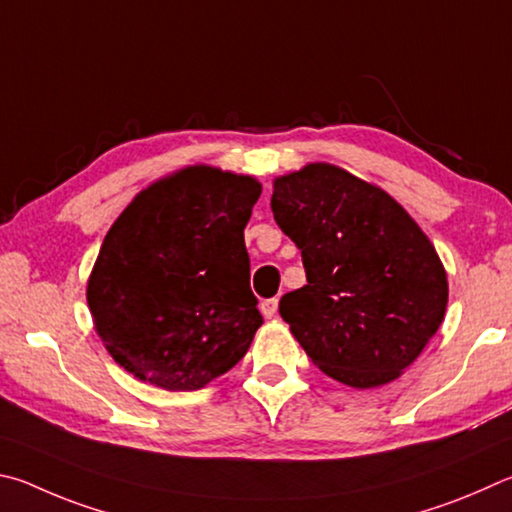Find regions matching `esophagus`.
Masks as SVG:
<instances>
[{
    "label": "esophagus",
    "instance_id": "1",
    "mask_svg": "<svg viewBox=\"0 0 512 512\" xmlns=\"http://www.w3.org/2000/svg\"><path fill=\"white\" fill-rule=\"evenodd\" d=\"M276 310H279V299H265L261 303V312H263V317H267V319H272L276 315Z\"/></svg>",
    "mask_w": 512,
    "mask_h": 512
}]
</instances>
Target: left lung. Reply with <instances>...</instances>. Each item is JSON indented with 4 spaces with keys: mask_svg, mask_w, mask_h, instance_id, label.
<instances>
[{
    "mask_svg": "<svg viewBox=\"0 0 512 512\" xmlns=\"http://www.w3.org/2000/svg\"><path fill=\"white\" fill-rule=\"evenodd\" d=\"M272 211L306 267L308 283L279 303L303 351L348 387L396 380L445 317L432 242L382 188L328 164L276 179Z\"/></svg>",
    "mask_w": 512,
    "mask_h": 512,
    "instance_id": "obj_1",
    "label": "left lung"
}]
</instances>
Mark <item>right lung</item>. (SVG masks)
Returning <instances> with one entry per match:
<instances>
[{
  "mask_svg": "<svg viewBox=\"0 0 512 512\" xmlns=\"http://www.w3.org/2000/svg\"><path fill=\"white\" fill-rule=\"evenodd\" d=\"M258 197L254 177L191 166L141 191L107 231L87 303L134 378L195 391L245 357L263 324L245 247Z\"/></svg>",
  "mask_w": 512,
  "mask_h": 512,
  "instance_id": "add662e5",
  "label": "right lung"
}]
</instances>
